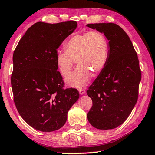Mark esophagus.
I'll return each instance as SVG.
<instances>
[{
  "instance_id": "1",
  "label": "esophagus",
  "mask_w": 155,
  "mask_h": 155,
  "mask_svg": "<svg viewBox=\"0 0 155 155\" xmlns=\"http://www.w3.org/2000/svg\"><path fill=\"white\" fill-rule=\"evenodd\" d=\"M79 92H80V95H83V94L86 93V90L84 89V88H80L79 89Z\"/></svg>"
}]
</instances>
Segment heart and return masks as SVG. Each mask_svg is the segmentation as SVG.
Listing matches in <instances>:
<instances>
[{"instance_id":"1","label":"heart","mask_w":155,"mask_h":155,"mask_svg":"<svg viewBox=\"0 0 155 155\" xmlns=\"http://www.w3.org/2000/svg\"><path fill=\"white\" fill-rule=\"evenodd\" d=\"M65 51H58L55 61L60 73L64 77L70 74L74 65L75 71L66 79L69 86L81 87L92 77L105 68L109 55V45L105 35L98 31H91L71 37L65 43Z\"/></svg>"}]
</instances>
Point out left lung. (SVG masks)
I'll return each instance as SVG.
<instances>
[{"label":"left lung","mask_w":155,"mask_h":155,"mask_svg":"<svg viewBox=\"0 0 155 155\" xmlns=\"http://www.w3.org/2000/svg\"><path fill=\"white\" fill-rule=\"evenodd\" d=\"M109 41L106 65L87 90L92 100L88 121L100 130L121 125L133 110L138 97L141 70L137 53L128 35L112 23L87 24Z\"/></svg>","instance_id":"obj_1"}]
</instances>
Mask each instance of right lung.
Returning a JSON list of instances; mask_svg holds the SVG:
<instances>
[{
  "instance_id": "right-lung-1",
  "label": "right lung",
  "mask_w": 155,
  "mask_h": 155,
  "mask_svg": "<svg viewBox=\"0 0 155 155\" xmlns=\"http://www.w3.org/2000/svg\"><path fill=\"white\" fill-rule=\"evenodd\" d=\"M77 25L74 21L37 22L27 29L14 51V102L24 120L37 130L61 128L69 110L80 97L77 89H64L55 61L57 49Z\"/></svg>"
}]
</instances>
